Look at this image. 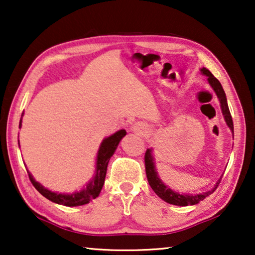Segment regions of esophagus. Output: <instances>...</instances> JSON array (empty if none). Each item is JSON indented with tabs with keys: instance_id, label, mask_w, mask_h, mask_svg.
I'll return each instance as SVG.
<instances>
[{
	"instance_id": "obj_1",
	"label": "esophagus",
	"mask_w": 255,
	"mask_h": 255,
	"mask_svg": "<svg viewBox=\"0 0 255 255\" xmlns=\"http://www.w3.org/2000/svg\"><path fill=\"white\" fill-rule=\"evenodd\" d=\"M131 131H133L134 133H137V134L144 135V134L147 133L148 128H147V125H145L144 123H139V122H138V123H134L133 125H132Z\"/></svg>"
}]
</instances>
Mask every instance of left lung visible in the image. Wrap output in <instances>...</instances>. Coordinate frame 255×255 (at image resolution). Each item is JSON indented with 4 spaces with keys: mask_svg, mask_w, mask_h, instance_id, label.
I'll list each match as a JSON object with an SVG mask.
<instances>
[{
    "mask_svg": "<svg viewBox=\"0 0 255 255\" xmlns=\"http://www.w3.org/2000/svg\"><path fill=\"white\" fill-rule=\"evenodd\" d=\"M201 73L208 78V82L216 95H217L219 103H221V109L222 114L224 116L225 123L230 128V130L232 132L233 135V122L231 114H230L229 106H228V100H226V95L224 89L221 85V82L218 81L217 79L215 78L214 75L211 74V72L207 68H201ZM145 168H146V176H147V181L149 186L153 189V191L158 195V196L161 198L162 201L167 202V203L173 204V205H179V207H187V205H194L200 203L201 201H203L205 197H208L209 195H211L214 191L217 189L219 182H221L222 176L219 177V180L216 182L214 188H211L210 190L205 191V193L191 195V194H182L177 193V191H174L170 189L168 186H166L165 183L162 182V180L160 179L158 175V172H156L155 168V162L154 158H153V148H147L145 153Z\"/></svg>",
    "mask_w": 255,
    "mask_h": 255,
    "instance_id": "left-lung-1",
    "label": "left lung"
}]
</instances>
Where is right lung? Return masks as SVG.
Wrapping results in <instances>:
<instances>
[{"mask_svg":"<svg viewBox=\"0 0 255 255\" xmlns=\"http://www.w3.org/2000/svg\"><path fill=\"white\" fill-rule=\"evenodd\" d=\"M22 114V117H23ZM22 128V118L19 121V128ZM127 131L120 130L115 132L114 134L109 135V137L104 138L102 142H101L99 151H97L96 156V165H95V175L92 177V180L86 184V187L80 191H74L72 194H61V193H55L47 188H45L43 184H40L38 181L33 179L32 174L27 170L29 174L31 183L33 184L34 188L43 195L44 197H46L47 200L53 202V203L65 205V207H79V205H85L89 203L90 201L94 200L99 196L102 187L104 184V180H106V174L108 163L111 156L114 155L115 151H116L118 144L122 140V138L125 137Z\"/></svg>","mask_w":255,"mask_h":255,"instance_id":"add662e5","label":"right lung"}]
</instances>
